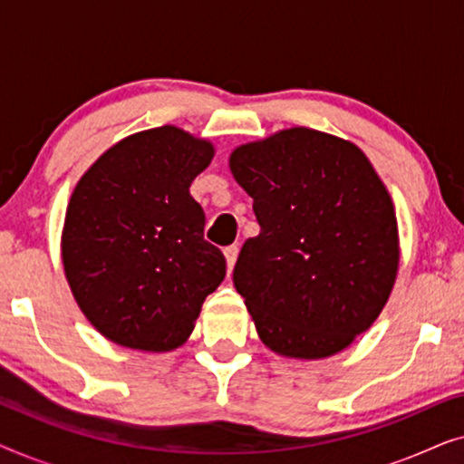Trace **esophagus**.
I'll use <instances>...</instances> for the list:
<instances>
[{
    "label": "esophagus",
    "mask_w": 464,
    "mask_h": 464,
    "mask_svg": "<svg viewBox=\"0 0 464 464\" xmlns=\"http://www.w3.org/2000/svg\"><path fill=\"white\" fill-rule=\"evenodd\" d=\"M224 256H226V264H227V275H230L234 264H237V257H238V246L232 245V246H226L224 249Z\"/></svg>",
    "instance_id": "esophagus-1"
}]
</instances>
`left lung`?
Listing matches in <instances>:
<instances>
[{
	"label": "left lung",
	"mask_w": 464,
	"mask_h": 464,
	"mask_svg": "<svg viewBox=\"0 0 464 464\" xmlns=\"http://www.w3.org/2000/svg\"><path fill=\"white\" fill-rule=\"evenodd\" d=\"M230 169L259 224L234 266L259 338L285 357L340 353L397 276V218L376 170L357 145L302 126L240 145Z\"/></svg>",
	"instance_id": "obj_1"
}]
</instances>
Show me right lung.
<instances>
[{
    "mask_svg": "<svg viewBox=\"0 0 464 464\" xmlns=\"http://www.w3.org/2000/svg\"><path fill=\"white\" fill-rule=\"evenodd\" d=\"M211 143L175 126L126 137L75 186L63 230V266L75 302L105 338L139 351L188 340L226 257L205 240L192 198Z\"/></svg>",
    "mask_w": 464,
    "mask_h": 464,
    "instance_id": "add662e5",
    "label": "right lung"
}]
</instances>
